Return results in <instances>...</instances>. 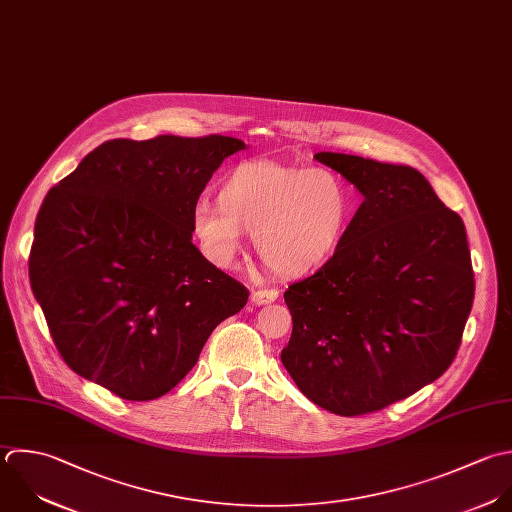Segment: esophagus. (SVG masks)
Here are the masks:
<instances>
[{"label":"esophagus","mask_w":512,"mask_h":512,"mask_svg":"<svg viewBox=\"0 0 512 512\" xmlns=\"http://www.w3.org/2000/svg\"><path fill=\"white\" fill-rule=\"evenodd\" d=\"M277 297H279L277 289H257V291L251 293V303L253 305H267V303L277 301Z\"/></svg>","instance_id":"esophagus-1"}]
</instances>
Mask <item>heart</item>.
I'll return each mask as SVG.
<instances>
[{
  "instance_id": "1",
  "label": "heart",
  "mask_w": 512,
  "mask_h": 512,
  "mask_svg": "<svg viewBox=\"0 0 512 512\" xmlns=\"http://www.w3.org/2000/svg\"><path fill=\"white\" fill-rule=\"evenodd\" d=\"M351 221V195L327 167L275 159L237 163L219 183L217 203L201 197L191 209V233L203 257L235 267L243 229L259 257L279 275H305L339 249Z\"/></svg>"
}]
</instances>
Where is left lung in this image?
I'll use <instances>...</instances> for the list:
<instances>
[{
  "mask_svg": "<svg viewBox=\"0 0 512 512\" xmlns=\"http://www.w3.org/2000/svg\"><path fill=\"white\" fill-rule=\"evenodd\" d=\"M363 195L335 255L289 285L281 361L315 405L355 417L437 381L455 361L475 299L463 219L409 165L323 151Z\"/></svg>",
  "mask_w": 512,
  "mask_h": 512,
  "instance_id": "1",
  "label": "left lung"
}]
</instances>
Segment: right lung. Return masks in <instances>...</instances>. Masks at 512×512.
I'll use <instances>...</instances> for the list:
<instances>
[{
  "label": "right lung",
  "mask_w": 512,
  "mask_h": 512,
  "mask_svg": "<svg viewBox=\"0 0 512 512\" xmlns=\"http://www.w3.org/2000/svg\"><path fill=\"white\" fill-rule=\"evenodd\" d=\"M225 135L109 139L45 195L31 291L65 365L125 401L169 393L249 291L191 243V209Z\"/></svg>",
  "instance_id": "obj_1"
}]
</instances>
